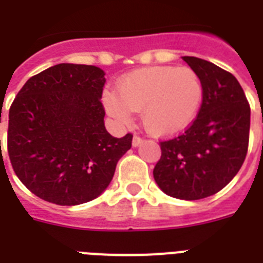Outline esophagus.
Segmentation results:
<instances>
[{"mask_svg":"<svg viewBox=\"0 0 263 263\" xmlns=\"http://www.w3.org/2000/svg\"><path fill=\"white\" fill-rule=\"evenodd\" d=\"M142 142H144V140H142L140 136H134L133 137V146H138V145H141Z\"/></svg>","mask_w":263,"mask_h":263,"instance_id":"esophagus-1","label":"esophagus"}]
</instances>
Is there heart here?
<instances>
[{
    "label": "heart",
    "mask_w": 263,
    "mask_h": 263,
    "mask_svg": "<svg viewBox=\"0 0 263 263\" xmlns=\"http://www.w3.org/2000/svg\"><path fill=\"white\" fill-rule=\"evenodd\" d=\"M203 99L200 78L190 67L155 66L136 69L117 82V94L106 91L103 103L119 123H129L141 111L145 129L171 137L190 126Z\"/></svg>",
    "instance_id": "obj_1"
}]
</instances>
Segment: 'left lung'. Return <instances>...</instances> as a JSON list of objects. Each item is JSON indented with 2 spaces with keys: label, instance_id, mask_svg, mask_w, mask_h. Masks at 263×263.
Listing matches in <instances>:
<instances>
[{
  "label": "left lung",
  "instance_id": "8db88e82",
  "mask_svg": "<svg viewBox=\"0 0 263 263\" xmlns=\"http://www.w3.org/2000/svg\"><path fill=\"white\" fill-rule=\"evenodd\" d=\"M183 60L200 78L203 101L183 133L160 141L153 177L169 196L199 200L223 190L239 172L249 147L250 105L233 73L194 56Z\"/></svg>",
  "mask_w": 263,
  "mask_h": 263
}]
</instances>
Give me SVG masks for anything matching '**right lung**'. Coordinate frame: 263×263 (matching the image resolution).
I'll list each match as a JSON object with an SVG mask.
<instances>
[{"label": "right lung", "mask_w": 263, "mask_h": 263, "mask_svg": "<svg viewBox=\"0 0 263 263\" xmlns=\"http://www.w3.org/2000/svg\"><path fill=\"white\" fill-rule=\"evenodd\" d=\"M105 83L98 67L62 63L29 78L14 98L8 126L10 164L43 200L59 205L92 200L132 147L133 134L116 138L106 130Z\"/></svg>", "instance_id": "1"}]
</instances>
